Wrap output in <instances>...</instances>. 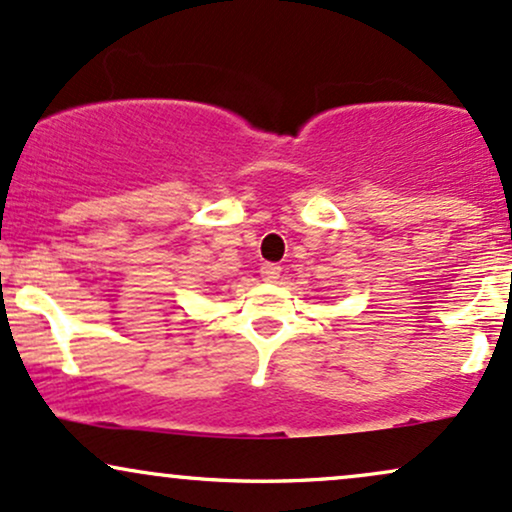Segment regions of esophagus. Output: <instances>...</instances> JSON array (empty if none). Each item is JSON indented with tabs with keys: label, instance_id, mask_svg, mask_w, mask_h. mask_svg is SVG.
Returning <instances> with one entry per match:
<instances>
[{
	"label": "esophagus",
	"instance_id": "esophagus-1",
	"mask_svg": "<svg viewBox=\"0 0 512 512\" xmlns=\"http://www.w3.org/2000/svg\"><path fill=\"white\" fill-rule=\"evenodd\" d=\"M282 273V268L278 266V263H263L261 266V278L266 282H278Z\"/></svg>",
	"mask_w": 512,
	"mask_h": 512
}]
</instances>
